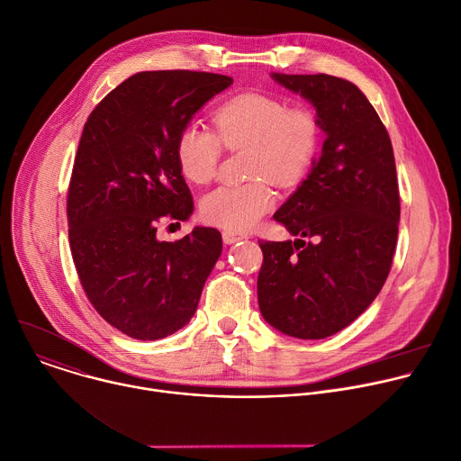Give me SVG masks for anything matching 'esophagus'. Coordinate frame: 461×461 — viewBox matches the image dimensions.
I'll list each match as a JSON object with an SVG mask.
<instances>
[{
  "label": "esophagus",
  "instance_id": "1",
  "mask_svg": "<svg viewBox=\"0 0 461 461\" xmlns=\"http://www.w3.org/2000/svg\"><path fill=\"white\" fill-rule=\"evenodd\" d=\"M242 239H244V235H239V233H233V231H222V240L226 244H235V242H239Z\"/></svg>",
  "mask_w": 461,
  "mask_h": 461
}]
</instances>
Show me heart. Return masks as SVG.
Segmentation results:
<instances>
[{"mask_svg": "<svg viewBox=\"0 0 461 461\" xmlns=\"http://www.w3.org/2000/svg\"><path fill=\"white\" fill-rule=\"evenodd\" d=\"M215 133L187 125L180 131L175 157L180 173L193 184L210 182L221 162V142L228 149L249 148L248 184H224L208 193L201 213L204 221L228 231H248L276 206L274 182L297 184L312 167L321 123L308 107H290L283 98L246 91L228 98L213 113Z\"/></svg>", "mask_w": 461, "mask_h": 461, "instance_id": "1", "label": "heart"}]
</instances>
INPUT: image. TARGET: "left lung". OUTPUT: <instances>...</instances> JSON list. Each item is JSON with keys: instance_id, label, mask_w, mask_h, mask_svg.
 <instances>
[{"instance_id": "8db88e82", "label": "left lung", "mask_w": 461, "mask_h": 461, "mask_svg": "<svg viewBox=\"0 0 461 461\" xmlns=\"http://www.w3.org/2000/svg\"><path fill=\"white\" fill-rule=\"evenodd\" d=\"M272 78L315 107L326 139L308 176L274 215L301 239L258 242V308L286 336L324 339L356 321L388 277L400 222L396 162L357 86L330 75Z\"/></svg>"}]
</instances>
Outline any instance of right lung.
Masks as SVG:
<instances>
[{
    "mask_svg": "<svg viewBox=\"0 0 461 461\" xmlns=\"http://www.w3.org/2000/svg\"><path fill=\"white\" fill-rule=\"evenodd\" d=\"M233 84L196 71H144L89 114L68 194L69 242L87 299L116 330L157 341L189 322L222 253L215 228L157 239L187 221L191 191L175 146L193 114Z\"/></svg>",
    "mask_w": 461,
    "mask_h": 461,
    "instance_id": "right-lung-1",
    "label": "right lung"
}]
</instances>
